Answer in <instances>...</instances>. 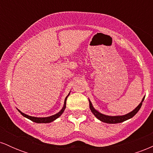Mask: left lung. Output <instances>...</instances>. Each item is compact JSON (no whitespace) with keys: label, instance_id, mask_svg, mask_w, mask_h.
<instances>
[{"label":"left lung","instance_id":"1","mask_svg":"<svg viewBox=\"0 0 153 153\" xmlns=\"http://www.w3.org/2000/svg\"><path fill=\"white\" fill-rule=\"evenodd\" d=\"M145 97H143V99L142 100V101L140 102V104H139L134 110L131 111V112L127 114L122 115V116H108V115L103 114L100 113L99 111L95 109L94 107L93 106L92 103L91 102L90 99H88V101H89V106H90V109L91 111V112L94 114L95 117L99 119V120L101 121V122H103L108 123V124H118V123L123 122H124V121L128 120V119L132 118V117H134L137 113L138 111L140 109V108H141L144 99H145Z\"/></svg>","mask_w":153,"mask_h":153}]
</instances>
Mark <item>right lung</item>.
<instances>
[{
    "label": "right lung",
    "instance_id": "add662e5",
    "mask_svg": "<svg viewBox=\"0 0 153 153\" xmlns=\"http://www.w3.org/2000/svg\"><path fill=\"white\" fill-rule=\"evenodd\" d=\"M71 93V92H70ZM70 93L68 95V96H66L65 99V101H64V105H63V107L62 108V109H61L58 113H57L56 114H54L52 116H50V117H31V116H29L27 114H26L23 113V112L21 111L20 110L18 111L19 112L21 113V114L22 116H24V117H26V118L30 119L31 121H32V122H36V123H50L52 122H53V121L55 120V119H57V118H59V117H60L61 115L62 114V113L64 112L65 109V107H66V101H67V99H68V97L70 95Z\"/></svg>",
    "mask_w": 153,
    "mask_h": 153
}]
</instances>
